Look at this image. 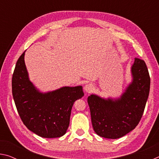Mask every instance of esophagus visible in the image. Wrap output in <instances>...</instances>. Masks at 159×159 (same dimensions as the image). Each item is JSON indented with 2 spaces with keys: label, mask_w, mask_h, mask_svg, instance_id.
<instances>
[{
  "label": "esophagus",
  "mask_w": 159,
  "mask_h": 159,
  "mask_svg": "<svg viewBox=\"0 0 159 159\" xmlns=\"http://www.w3.org/2000/svg\"><path fill=\"white\" fill-rule=\"evenodd\" d=\"M93 88H94V85L92 84V83H88V84H86L85 85L84 90L86 93H90L93 91Z\"/></svg>",
  "instance_id": "esophagus-1"
}]
</instances>
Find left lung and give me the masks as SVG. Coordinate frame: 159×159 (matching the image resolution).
I'll return each mask as SVG.
<instances>
[{
  "instance_id": "1",
  "label": "left lung",
  "mask_w": 159,
  "mask_h": 159,
  "mask_svg": "<svg viewBox=\"0 0 159 159\" xmlns=\"http://www.w3.org/2000/svg\"><path fill=\"white\" fill-rule=\"evenodd\" d=\"M133 80L119 98H88L94 130L99 136L118 139L134 130L144 111L150 89V76L144 61L134 58Z\"/></svg>"
}]
</instances>
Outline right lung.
Returning <instances> with one entry per match:
<instances>
[{"label": "right lung", "instance_id": "right-lung-1", "mask_svg": "<svg viewBox=\"0 0 159 159\" xmlns=\"http://www.w3.org/2000/svg\"><path fill=\"white\" fill-rule=\"evenodd\" d=\"M22 53L16 63L12 79V90L16 107L29 130L45 138L63 136L69 125L74 102L84 95L81 85L60 88L41 93L29 78Z\"/></svg>", "mask_w": 159, "mask_h": 159}]
</instances>
